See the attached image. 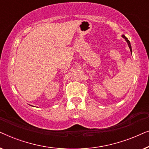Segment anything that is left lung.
<instances>
[{
	"instance_id": "1",
	"label": "left lung",
	"mask_w": 149,
	"mask_h": 149,
	"mask_svg": "<svg viewBox=\"0 0 149 149\" xmlns=\"http://www.w3.org/2000/svg\"><path fill=\"white\" fill-rule=\"evenodd\" d=\"M122 36H123V37L124 38H125V39L126 40V41L127 42V44H128V45H129V47H130V51H131V52H132V47H131V44H130V40L127 39V38H126V37H125V35H123Z\"/></svg>"
}]
</instances>
